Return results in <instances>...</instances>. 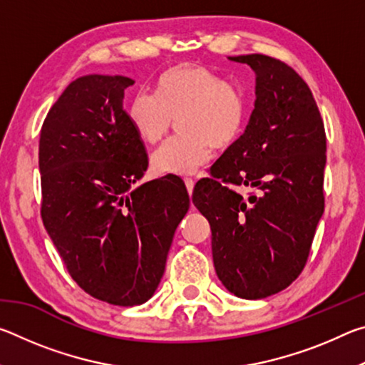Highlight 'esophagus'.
<instances>
[{"mask_svg":"<svg viewBox=\"0 0 365 365\" xmlns=\"http://www.w3.org/2000/svg\"><path fill=\"white\" fill-rule=\"evenodd\" d=\"M185 187H187L190 195L193 193V188H195V180H193V178H185Z\"/></svg>","mask_w":365,"mask_h":365,"instance_id":"34e87169","label":"esophagus"}]
</instances>
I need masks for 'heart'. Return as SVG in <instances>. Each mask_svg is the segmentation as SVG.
Here are the masks:
<instances>
[{"mask_svg": "<svg viewBox=\"0 0 365 365\" xmlns=\"http://www.w3.org/2000/svg\"><path fill=\"white\" fill-rule=\"evenodd\" d=\"M177 117L182 135L151 156L153 170L160 175H193L211 159V146H232L245 127V95L205 66L177 64L160 73L156 95L140 91L132 98L128 119L138 137L154 145Z\"/></svg>", "mask_w": 365, "mask_h": 365, "instance_id": "heart-1", "label": "heart"}]
</instances>
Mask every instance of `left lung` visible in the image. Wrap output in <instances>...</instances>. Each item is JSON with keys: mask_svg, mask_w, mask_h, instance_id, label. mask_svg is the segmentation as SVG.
I'll return each instance as SVG.
<instances>
[{"mask_svg": "<svg viewBox=\"0 0 365 365\" xmlns=\"http://www.w3.org/2000/svg\"><path fill=\"white\" fill-rule=\"evenodd\" d=\"M256 73V101L245 132L193 191L209 220L215 274L228 292L262 299L304 269L324 214L327 138L307 83L264 54L228 58ZM233 186L256 187L243 198Z\"/></svg>", "mask_w": 365, "mask_h": 365, "instance_id": "1", "label": "left lung"}]
</instances>
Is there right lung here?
Wrapping results in <instances>:
<instances>
[{
	"label": "right lung",
	"instance_id": "1",
	"mask_svg": "<svg viewBox=\"0 0 365 365\" xmlns=\"http://www.w3.org/2000/svg\"><path fill=\"white\" fill-rule=\"evenodd\" d=\"M130 85L101 73L73 80L40 133L43 225L77 285L114 306L154 294L190 207L177 177L137 185L148 156L123 110Z\"/></svg>",
	"mask_w": 365,
	"mask_h": 365
}]
</instances>
